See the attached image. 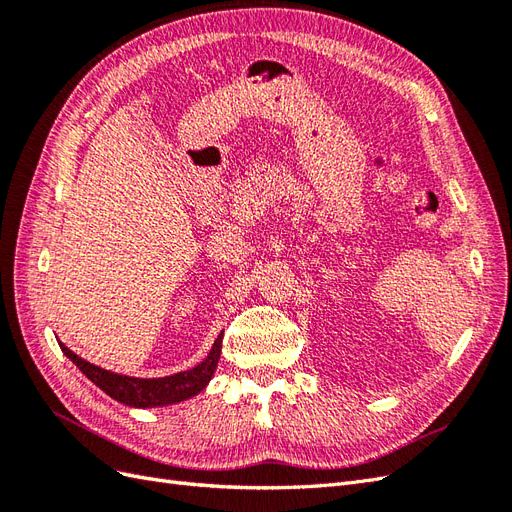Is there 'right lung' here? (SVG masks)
<instances>
[{
	"mask_svg": "<svg viewBox=\"0 0 512 512\" xmlns=\"http://www.w3.org/2000/svg\"><path fill=\"white\" fill-rule=\"evenodd\" d=\"M59 348L91 382L98 386V389H102L108 397L119 401V404L132 406V408H162V406L179 404V401H185V399H192L207 389V384L211 382L215 367H218V361H220L222 333L213 342L209 354L198 365L164 378H134V376L115 374L111 369H102L94 363L81 359L79 354H74L61 342H59Z\"/></svg>",
	"mask_w": 512,
	"mask_h": 512,
	"instance_id": "1",
	"label": "right lung"
}]
</instances>
